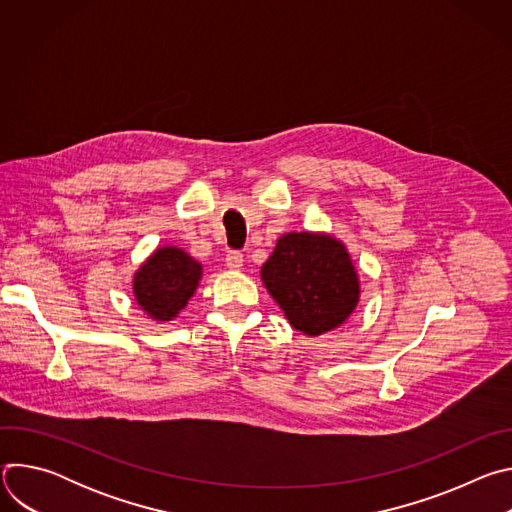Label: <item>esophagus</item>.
<instances>
[{
	"instance_id": "obj_1",
	"label": "esophagus",
	"mask_w": 512,
	"mask_h": 512,
	"mask_svg": "<svg viewBox=\"0 0 512 512\" xmlns=\"http://www.w3.org/2000/svg\"><path fill=\"white\" fill-rule=\"evenodd\" d=\"M229 269H241L243 267V253L241 251H229L225 259Z\"/></svg>"
}]
</instances>
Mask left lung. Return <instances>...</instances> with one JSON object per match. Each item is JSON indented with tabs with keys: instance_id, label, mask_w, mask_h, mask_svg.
I'll list each match as a JSON object with an SVG mask.
<instances>
[{
	"instance_id": "8db88e82",
	"label": "left lung",
	"mask_w": 512,
	"mask_h": 512,
	"mask_svg": "<svg viewBox=\"0 0 512 512\" xmlns=\"http://www.w3.org/2000/svg\"><path fill=\"white\" fill-rule=\"evenodd\" d=\"M261 279L289 324L308 336L344 324L360 298V281L344 243L326 233L279 237L261 267Z\"/></svg>"
}]
</instances>
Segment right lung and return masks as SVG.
Here are the masks:
<instances>
[{
	"label": "right lung",
	"instance_id": "1",
	"mask_svg": "<svg viewBox=\"0 0 512 512\" xmlns=\"http://www.w3.org/2000/svg\"><path fill=\"white\" fill-rule=\"evenodd\" d=\"M202 265L178 247H160L133 275L137 306L156 322L174 320L194 296Z\"/></svg>",
	"mask_w": 512,
	"mask_h": 512
}]
</instances>
